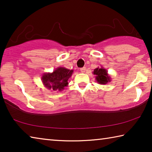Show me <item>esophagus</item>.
<instances>
[{
  "instance_id": "1",
  "label": "esophagus",
  "mask_w": 152,
  "mask_h": 152,
  "mask_svg": "<svg viewBox=\"0 0 152 152\" xmlns=\"http://www.w3.org/2000/svg\"><path fill=\"white\" fill-rule=\"evenodd\" d=\"M85 70H86V68H85V67H83V68H80V72H81L82 73L85 72Z\"/></svg>"
}]
</instances>
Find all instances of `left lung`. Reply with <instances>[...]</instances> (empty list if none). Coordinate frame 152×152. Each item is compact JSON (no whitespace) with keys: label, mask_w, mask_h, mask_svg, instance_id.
<instances>
[{"label":"left lung","mask_w":152,"mask_h":152,"mask_svg":"<svg viewBox=\"0 0 152 152\" xmlns=\"http://www.w3.org/2000/svg\"><path fill=\"white\" fill-rule=\"evenodd\" d=\"M96 80L99 84H106L108 82H110V77L107 73V70L103 68H97L94 69L93 72Z\"/></svg>","instance_id":"1"}]
</instances>
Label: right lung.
Segmentation results:
<instances>
[{"label":"right lung","mask_w":152,"mask_h":152,"mask_svg":"<svg viewBox=\"0 0 152 152\" xmlns=\"http://www.w3.org/2000/svg\"><path fill=\"white\" fill-rule=\"evenodd\" d=\"M73 73V70L60 67L52 73H45L42 77L43 84L46 88L54 91H61L68 86V79Z\"/></svg>","instance_id":"obj_1"}]
</instances>
